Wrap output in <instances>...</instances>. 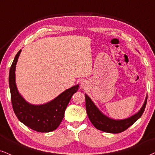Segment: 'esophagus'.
I'll return each instance as SVG.
<instances>
[{
    "instance_id": "esophagus-1",
    "label": "esophagus",
    "mask_w": 155,
    "mask_h": 155,
    "mask_svg": "<svg viewBox=\"0 0 155 155\" xmlns=\"http://www.w3.org/2000/svg\"><path fill=\"white\" fill-rule=\"evenodd\" d=\"M81 87L82 89H85L87 87V82L85 81H82L81 82Z\"/></svg>"
}]
</instances>
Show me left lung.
Segmentation results:
<instances>
[{
    "label": "left lung",
    "mask_w": 155,
    "mask_h": 155,
    "mask_svg": "<svg viewBox=\"0 0 155 155\" xmlns=\"http://www.w3.org/2000/svg\"><path fill=\"white\" fill-rule=\"evenodd\" d=\"M85 97L87 116L93 125L98 130L112 134L121 133L137 121L144 113L147 101V96L141 109L134 115L125 119L115 120L105 116L103 113H101L87 94H85Z\"/></svg>",
    "instance_id": "obj_1"
}]
</instances>
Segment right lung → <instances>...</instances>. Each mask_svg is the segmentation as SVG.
<instances>
[{
	"label": "right lung",
	"mask_w": 155,
	"mask_h": 155,
	"mask_svg": "<svg viewBox=\"0 0 155 155\" xmlns=\"http://www.w3.org/2000/svg\"><path fill=\"white\" fill-rule=\"evenodd\" d=\"M21 49L18 51L9 71V87L13 109L21 122L38 132H50L60 126L64 111L72 95L78 91L79 85H74L54 100L42 105H33L26 101L18 93L16 85L15 70Z\"/></svg>",
	"instance_id": "add662e5"
}]
</instances>
